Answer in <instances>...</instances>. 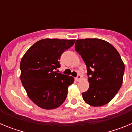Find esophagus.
Wrapping results in <instances>:
<instances>
[{
  "mask_svg": "<svg viewBox=\"0 0 132 132\" xmlns=\"http://www.w3.org/2000/svg\"><path fill=\"white\" fill-rule=\"evenodd\" d=\"M80 79H81V76H80V75H78L77 77L75 78V80H76L77 81H79V80H80Z\"/></svg>",
  "mask_w": 132,
  "mask_h": 132,
  "instance_id": "1",
  "label": "esophagus"
}]
</instances>
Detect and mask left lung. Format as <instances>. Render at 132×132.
Masks as SVG:
<instances>
[{
  "label": "left lung",
  "mask_w": 132,
  "mask_h": 132,
  "mask_svg": "<svg viewBox=\"0 0 132 132\" xmlns=\"http://www.w3.org/2000/svg\"><path fill=\"white\" fill-rule=\"evenodd\" d=\"M75 50L81 55L87 69L89 88L82 93L86 103L102 106L110 102L123 82L124 63L116 48L97 38L77 39Z\"/></svg>",
  "instance_id": "obj_1"
}]
</instances>
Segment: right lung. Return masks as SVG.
<instances>
[{"label":"right lung","instance_id":"add662e5","mask_svg":"<svg viewBox=\"0 0 132 132\" xmlns=\"http://www.w3.org/2000/svg\"><path fill=\"white\" fill-rule=\"evenodd\" d=\"M75 39H43L28 49L20 61V80L32 102L44 109L57 108L65 101L74 78L58 73L60 57Z\"/></svg>","mask_w":132,"mask_h":132}]
</instances>
